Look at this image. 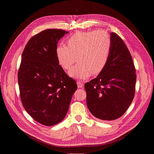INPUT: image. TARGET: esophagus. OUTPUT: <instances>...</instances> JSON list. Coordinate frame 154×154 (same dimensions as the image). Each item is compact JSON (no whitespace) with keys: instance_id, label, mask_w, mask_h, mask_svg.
Segmentation results:
<instances>
[{"instance_id":"esophagus-1","label":"esophagus","mask_w":154,"mask_h":154,"mask_svg":"<svg viewBox=\"0 0 154 154\" xmlns=\"http://www.w3.org/2000/svg\"><path fill=\"white\" fill-rule=\"evenodd\" d=\"M77 86H78V88H83V83L82 82L77 81Z\"/></svg>"}]
</instances>
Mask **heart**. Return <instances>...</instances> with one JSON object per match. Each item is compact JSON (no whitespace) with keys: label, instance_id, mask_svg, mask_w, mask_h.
Returning a JSON list of instances; mask_svg holds the SVG:
<instances>
[{"label":"heart","instance_id":"1","mask_svg":"<svg viewBox=\"0 0 154 154\" xmlns=\"http://www.w3.org/2000/svg\"><path fill=\"white\" fill-rule=\"evenodd\" d=\"M112 41L104 30L78 32L68 40V46L61 44L56 54L61 66L68 70L76 61L69 74L77 79H86L91 74L97 75L103 71L108 62Z\"/></svg>","mask_w":154,"mask_h":154}]
</instances>
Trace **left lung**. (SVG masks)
<instances>
[{
	"label": "left lung",
	"mask_w": 154,
	"mask_h": 154,
	"mask_svg": "<svg viewBox=\"0 0 154 154\" xmlns=\"http://www.w3.org/2000/svg\"><path fill=\"white\" fill-rule=\"evenodd\" d=\"M112 49L106 67L96 78L85 84L86 104L91 113L104 121L122 116L132 102L136 71L123 40L111 33Z\"/></svg>",
	"instance_id": "1"
}]
</instances>
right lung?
<instances>
[{"instance_id":"1","label":"right lung","mask_w":154,"mask_h":154,"mask_svg":"<svg viewBox=\"0 0 154 154\" xmlns=\"http://www.w3.org/2000/svg\"><path fill=\"white\" fill-rule=\"evenodd\" d=\"M68 33L61 29L42 31L30 38L22 55L17 75L22 103L33 119L46 126L64 118L77 89L56 54L58 41Z\"/></svg>"}]
</instances>
